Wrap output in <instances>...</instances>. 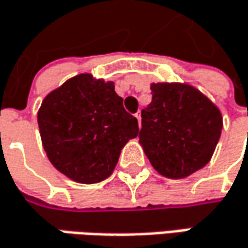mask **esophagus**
<instances>
[{
	"instance_id": "34e87169",
	"label": "esophagus",
	"mask_w": 248,
	"mask_h": 248,
	"mask_svg": "<svg viewBox=\"0 0 248 248\" xmlns=\"http://www.w3.org/2000/svg\"><path fill=\"white\" fill-rule=\"evenodd\" d=\"M136 118H138V122H139V126L141 124V113H140V110H139L138 113H136Z\"/></svg>"
}]
</instances>
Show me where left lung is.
Instances as JSON below:
<instances>
[{
    "label": "left lung",
    "mask_w": 248,
    "mask_h": 248,
    "mask_svg": "<svg viewBox=\"0 0 248 248\" xmlns=\"http://www.w3.org/2000/svg\"><path fill=\"white\" fill-rule=\"evenodd\" d=\"M152 102L141 110L139 141L167 178H185L205 167L222 133V115L188 84H152Z\"/></svg>",
    "instance_id": "obj_1"
}]
</instances>
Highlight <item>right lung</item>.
<instances>
[{
	"label": "right lung",
	"mask_w": 248,
	"mask_h": 248,
	"mask_svg": "<svg viewBox=\"0 0 248 248\" xmlns=\"http://www.w3.org/2000/svg\"><path fill=\"white\" fill-rule=\"evenodd\" d=\"M50 163L73 181L108 178L121 150L139 133L138 119L124 108L112 81L80 74L47 95L37 113Z\"/></svg>",
	"instance_id": "1"
}]
</instances>
